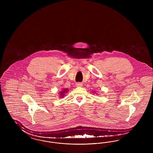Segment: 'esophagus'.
I'll return each mask as SVG.
<instances>
[{"label": "esophagus", "mask_w": 153, "mask_h": 153, "mask_svg": "<svg viewBox=\"0 0 153 153\" xmlns=\"http://www.w3.org/2000/svg\"><path fill=\"white\" fill-rule=\"evenodd\" d=\"M76 87H82V84L81 83V82H77V83L76 84Z\"/></svg>", "instance_id": "34e87169"}]
</instances>
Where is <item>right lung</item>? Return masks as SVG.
I'll list each match as a JSON object with an SVG mask.
<instances>
[{"label":"right lung","instance_id":"right-lung-1","mask_svg":"<svg viewBox=\"0 0 153 153\" xmlns=\"http://www.w3.org/2000/svg\"><path fill=\"white\" fill-rule=\"evenodd\" d=\"M68 91V90L67 89H64V90H62V91H61V93H59L60 94V96L61 97H64V94L67 92Z\"/></svg>","mask_w":153,"mask_h":153}]
</instances>
